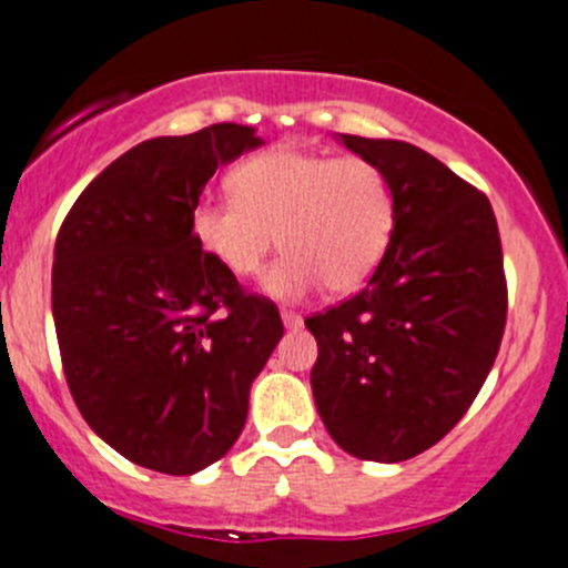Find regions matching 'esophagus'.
Instances as JSON below:
<instances>
[{
  "label": "esophagus",
  "mask_w": 568,
  "mask_h": 568,
  "mask_svg": "<svg viewBox=\"0 0 568 568\" xmlns=\"http://www.w3.org/2000/svg\"><path fill=\"white\" fill-rule=\"evenodd\" d=\"M283 324H285V329H300L302 327V313L283 311Z\"/></svg>",
  "instance_id": "esophagus-1"
}]
</instances>
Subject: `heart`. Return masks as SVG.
<instances>
[{
	"mask_svg": "<svg viewBox=\"0 0 568 568\" xmlns=\"http://www.w3.org/2000/svg\"><path fill=\"white\" fill-rule=\"evenodd\" d=\"M235 196H202L191 235L224 272L255 277L280 246L263 288L274 300H302L327 285L352 294L383 263L396 230V194L383 166L361 155L277 146L241 163Z\"/></svg>",
	"mask_w": 568,
	"mask_h": 568,
	"instance_id": "obj_1",
	"label": "heart"
}]
</instances>
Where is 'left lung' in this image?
<instances>
[{"instance_id": "8db88e82", "label": "left lung", "mask_w": 568, "mask_h": 568, "mask_svg": "<svg viewBox=\"0 0 568 568\" xmlns=\"http://www.w3.org/2000/svg\"><path fill=\"white\" fill-rule=\"evenodd\" d=\"M388 174L396 230L368 285L305 318L318 416L344 453L399 464L442 442L480 394L508 316L486 194L405 141L341 135Z\"/></svg>"}]
</instances>
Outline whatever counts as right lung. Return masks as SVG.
I'll list each match as a JSON object with an SVG mask.
<instances>
[{"mask_svg":"<svg viewBox=\"0 0 568 568\" xmlns=\"http://www.w3.org/2000/svg\"><path fill=\"white\" fill-rule=\"evenodd\" d=\"M255 126L152 138L110 163L54 241L52 316L82 418L132 464L194 475L230 453L252 379L283 338L266 296L202 252L191 211Z\"/></svg>","mask_w":568,"mask_h":568,"instance_id":"1","label":"right lung"}]
</instances>
